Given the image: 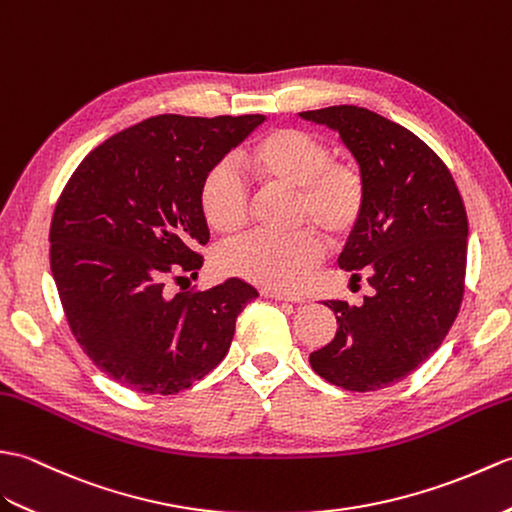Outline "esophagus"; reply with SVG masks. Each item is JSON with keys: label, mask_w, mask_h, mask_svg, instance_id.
Wrapping results in <instances>:
<instances>
[{"label": "esophagus", "mask_w": 512, "mask_h": 512, "mask_svg": "<svg viewBox=\"0 0 512 512\" xmlns=\"http://www.w3.org/2000/svg\"><path fill=\"white\" fill-rule=\"evenodd\" d=\"M260 295H263V298H271V300H282V302H293V304H302V302H304V298H300V295L280 293V291H274V289H263V291H260Z\"/></svg>", "instance_id": "obj_1"}]
</instances>
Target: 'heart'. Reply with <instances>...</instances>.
Returning a JSON list of instances; mask_svg holds the SVG:
<instances>
[{
  "label": "heart",
  "mask_w": 512,
  "mask_h": 512,
  "mask_svg": "<svg viewBox=\"0 0 512 512\" xmlns=\"http://www.w3.org/2000/svg\"><path fill=\"white\" fill-rule=\"evenodd\" d=\"M254 177L269 188L293 190V225L287 236L252 234L225 245L223 274L274 291H295L322 263V232L331 245L348 243L368 203L366 177L357 164L333 157L331 146L302 129L265 133L245 151ZM199 210L214 232L230 236L249 221V195L230 164H214L199 184ZM314 230L311 231L310 227Z\"/></svg>",
  "instance_id": "1"
}]
</instances>
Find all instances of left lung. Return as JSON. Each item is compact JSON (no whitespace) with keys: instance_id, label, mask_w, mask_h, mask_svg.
I'll return each instance as SVG.
<instances>
[{"instance_id":"1","label":"left lung","mask_w":512,"mask_h":512,"mask_svg":"<svg viewBox=\"0 0 512 512\" xmlns=\"http://www.w3.org/2000/svg\"><path fill=\"white\" fill-rule=\"evenodd\" d=\"M342 135L368 186L359 230L339 256L372 287L363 304L324 302L337 335L311 368L350 392L399 383L440 348L456 322L467 276L469 219L447 164L401 124L355 105L302 111Z\"/></svg>"}]
</instances>
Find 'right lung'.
<instances>
[{"instance_id":"right-lung-1","label":"right lung","mask_w":512,"mask_h":512,"mask_svg":"<svg viewBox=\"0 0 512 512\" xmlns=\"http://www.w3.org/2000/svg\"><path fill=\"white\" fill-rule=\"evenodd\" d=\"M265 116L164 113L89 153L52 214L50 267L70 331L96 368L133 392L177 394L219 366L258 291L195 278L210 241L199 184Z\"/></svg>"}]
</instances>
